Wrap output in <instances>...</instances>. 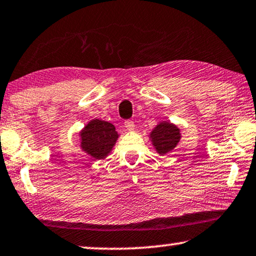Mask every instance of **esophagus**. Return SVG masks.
<instances>
[{
  "label": "esophagus",
  "instance_id": "esophagus-1",
  "mask_svg": "<svg viewBox=\"0 0 256 256\" xmlns=\"http://www.w3.org/2000/svg\"><path fill=\"white\" fill-rule=\"evenodd\" d=\"M125 128H128V131H134V122L132 120H126L125 122Z\"/></svg>",
  "mask_w": 256,
  "mask_h": 256
}]
</instances>
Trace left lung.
<instances>
[{
	"label": "left lung",
	"mask_w": 256,
	"mask_h": 256,
	"mask_svg": "<svg viewBox=\"0 0 256 256\" xmlns=\"http://www.w3.org/2000/svg\"><path fill=\"white\" fill-rule=\"evenodd\" d=\"M152 145L159 154H166L178 145L182 138L178 126L168 122H162L150 134Z\"/></svg>",
	"instance_id": "1"
}]
</instances>
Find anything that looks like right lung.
I'll list each match as a JSON object with an SVG mask.
<instances>
[{"mask_svg":"<svg viewBox=\"0 0 256 256\" xmlns=\"http://www.w3.org/2000/svg\"><path fill=\"white\" fill-rule=\"evenodd\" d=\"M80 148L94 159H104L112 151L119 137L111 122L94 119L80 132Z\"/></svg>","mask_w":256,"mask_h":256,"instance_id":"add662e5","label":"right lung"}]
</instances>
